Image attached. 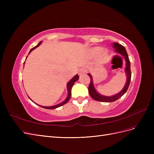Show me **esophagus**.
Wrapping results in <instances>:
<instances>
[{"label":"esophagus","mask_w":154,"mask_h":154,"mask_svg":"<svg viewBox=\"0 0 154 154\" xmlns=\"http://www.w3.org/2000/svg\"><path fill=\"white\" fill-rule=\"evenodd\" d=\"M85 72H86L85 69H83V68L80 69V70H79V72H78V73H79V74H80V75H82V74H85Z\"/></svg>","instance_id":"34e87169"}]
</instances>
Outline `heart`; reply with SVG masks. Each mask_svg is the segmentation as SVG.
Here are the masks:
<instances>
[{
    "instance_id": "heart-1",
    "label": "heart",
    "mask_w": 154,
    "mask_h": 154,
    "mask_svg": "<svg viewBox=\"0 0 154 154\" xmlns=\"http://www.w3.org/2000/svg\"><path fill=\"white\" fill-rule=\"evenodd\" d=\"M101 51V48H99V47H94V48H92V49H91L90 50V53L91 54L93 57H96V56L98 55L100 53V60H105L106 56V51H102V52H101L100 51Z\"/></svg>"
}]
</instances>
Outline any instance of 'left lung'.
<instances>
[{
    "mask_svg": "<svg viewBox=\"0 0 154 154\" xmlns=\"http://www.w3.org/2000/svg\"><path fill=\"white\" fill-rule=\"evenodd\" d=\"M114 48L115 49V51L120 54H122L123 57L125 59L126 62V67H125V72L127 74V83L123 88V89L119 92L118 94H116L112 96H106L100 94L99 93H97L95 88L94 87V85H93V82H92V78L90 74H88V75L91 78V82L89 86H88V92H89L90 96L92 97L93 99L95 100L96 101H98L101 102H113L117 100H118L119 97H122L125 93L127 91L128 88L130 85V80H131V71H130V62L128 58V56L127 53V51H126L125 48L123 47L122 45H121L118 43H114Z\"/></svg>",
    "mask_w": 154,
    "mask_h": 154,
    "instance_id": "1",
    "label": "left lung"
}]
</instances>
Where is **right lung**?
<instances>
[{"mask_svg":"<svg viewBox=\"0 0 154 154\" xmlns=\"http://www.w3.org/2000/svg\"><path fill=\"white\" fill-rule=\"evenodd\" d=\"M41 42H40L38 43V45H36L35 47L32 48L31 49L29 53L31 52V51H32V50L35 49V48H36L37 47H38V46H39V45H40ZM24 63H25V62H24ZM78 78H79V76H78V75H76L75 76H74V78H72L71 79V80L68 82L67 86V90H68V96H67V98L66 99V100H65L64 101H63L62 103H60V104H58V105H57L53 106H40L43 107V108L46 109H54L58 108V107H59V106H61L63 105L64 104L67 103V102H68V101L69 100L70 97H71V88H72V86H73V85H74V83H75V82L78 80ZM39 106H40V105H39Z\"/></svg>","mask_w":154,"mask_h":154,"instance_id":"obj_1","label":"right lung"}]
</instances>
